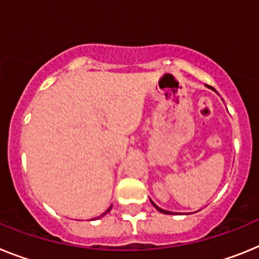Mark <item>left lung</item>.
<instances>
[{
  "label": "left lung",
  "instance_id": "1",
  "mask_svg": "<svg viewBox=\"0 0 259 259\" xmlns=\"http://www.w3.org/2000/svg\"><path fill=\"white\" fill-rule=\"evenodd\" d=\"M208 89H211V90H212V91H215V92H217V90H215V89H212V87H210V86H208ZM150 201H151L152 206H154V207H155V208H156V210H157V211H159V212H161V213H167V215H172V213H175V212H172V211H167V210H163V208H161V207H159V206H157V204H155V203H154V202H152V199H150Z\"/></svg>",
  "mask_w": 259,
  "mask_h": 259
}]
</instances>
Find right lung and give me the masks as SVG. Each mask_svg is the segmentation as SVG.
<instances>
[{
    "mask_svg": "<svg viewBox=\"0 0 259 259\" xmlns=\"http://www.w3.org/2000/svg\"><path fill=\"white\" fill-rule=\"evenodd\" d=\"M111 208H112V206H111V207H109V208H108V210H107V211H105V212H103V213H102V215H100V217H98V218H96V219H99V218H102V217H104L105 213H108V212H109V211H111ZM92 220H94V219H92Z\"/></svg>",
    "mask_w": 259,
    "mask_h": 259,
    "instance_id": "add662e5",
    "label": "right lung"
}]
</instances>
